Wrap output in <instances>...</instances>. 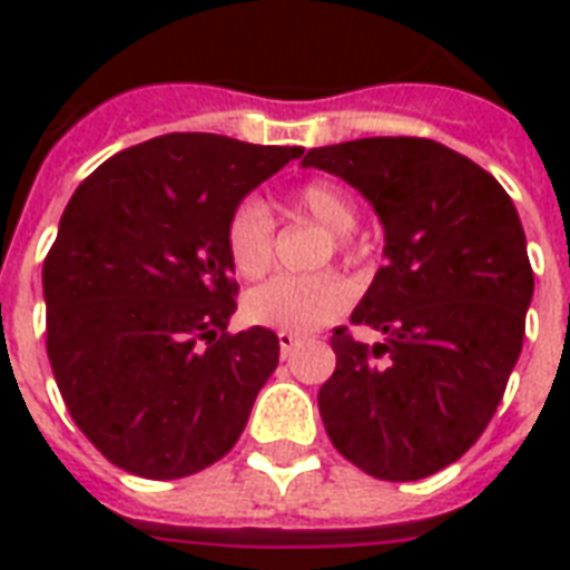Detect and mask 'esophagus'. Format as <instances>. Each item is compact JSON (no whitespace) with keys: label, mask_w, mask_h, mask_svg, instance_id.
I'll list each match as a JSON object with an SVG mask.
<instances>
[{"label":"esophagus","mask_w":570,"mask_h":570,"mask_svg":"<svg viewBox=\"0 0 570 570\" xmlns=\"http://www.w3.org/2000/svg\"><path fill=\"white\" fill-rule=\"evenodd\" d=\"M277 345H281V354H289L293 347L298 345V335L296 333H277Z\"/></svg>","instance_id":"esophagus-1"}]
</instances>
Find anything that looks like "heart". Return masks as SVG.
Instances as JSON below:
<instances>
[{"mask_svg": "<svg viewBox=\"0 0 570 570\" xmlns=\"http://www.w3.org/2000/svg\"><path fill=\"white\" fill-rule=\"evenodd\" d=\"M293 207L311 223L330 232V247L345 259H357L351 228L357 225V204L345 188L330 179H308L293 191ZM330 247L321 262L330 259ZM225 253L240 277L256 281L272 268L274 259V216L259 198L237 200L225 219ZM351 302V289L335 272L281 274L268 284L249 289L244 314L259 326L281 333H311L333 323Z\"/></svg>", "mask_w": 570, "mask_h": 570, "instance_id": "obj_1", "label": "heart"}]
</instances>
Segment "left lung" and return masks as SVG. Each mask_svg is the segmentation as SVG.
<instances>
[{"instance_id": "1", "label": "left lung", "mask_w": 570, "mask_h": 570, "mask_svg": "<svg viewBox=\"0 0 570 570\" xmlns=\"http://www.w3.org/2000/svg\"><path fill=\"white\" fill-rule=\"evenodd\" d=\"M302 164L372 200L387 256L351 314L384 342L333 330L323 428L370 476H433L489 428L522 351L534 272L519 213L489 170L424 137L323 146Z\"/></svg>"}]
</instances>
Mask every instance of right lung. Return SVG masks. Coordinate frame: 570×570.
Masks as SVG:
<instances>
[{
  "instance_id": "right-lung-1",
  "label": "right lung",
  "mask_w": 570,
  "mask_h": 570,
  "mask_svg": "<svg viewBox=\"0 0 570 570\" xmlns=\"http://www.w3.org/2000/svg\"><path fill=\"white\" fill-rule=\"evenodd\" d=\"M298 155L164 134L112 155L69 198L42 265L45 347L106 461L164 482L235 449L281 345L265 326L225 333L237 311L225 219Z\"/></svg>"
}]
</instances>
